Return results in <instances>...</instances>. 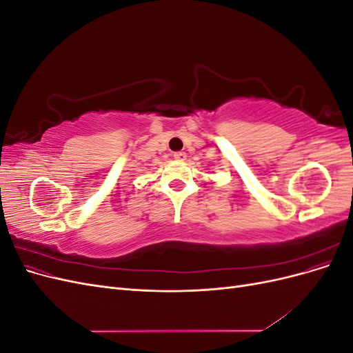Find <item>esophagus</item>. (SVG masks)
<instances>
[{"label":"esophagus","instance_id":"34e87169","mask_svg":"<svg viewBox=\"0 0 353 353\" xmlns=\"http://www.w3.org/2000/svg\"><path fill=\"white\" fill-rule=\"evenodd\" d=\"M174 157H175L176 160H185L187 154H185L184 152H175V153H174Z\"/></svg>","mask_w":353,"mask_h":353}]
</instances>
